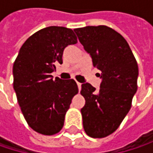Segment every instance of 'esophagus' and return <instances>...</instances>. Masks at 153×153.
Instances as JSON below:
<instances>
[{
  "label": "esophagus",
  "mask_w": 153,
  "mask_h": 153,
  "mask_svg": "<svg viewBox=\"0 0 153 153\" xmlns=\"http://www.w3.org/2000/svg\"><path fill=\"white\" fill-rule=\"evenodd\" d=\"M77 85H78V88H79V90H80V88H81V83L77 82Z\"/></svg>",
  "instance_id": "34e87169"
}]
</instances>
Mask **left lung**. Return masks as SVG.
<instances>
[{"label":"left lung","instance_id":"obj_1","mask_svg":"<svg viewBox=\"0 0 153 153\" xmlns=\"http://www.w3.org/2000/svg\"><path fill=\"white\" fill-rule=\"evenodd\" d=\"M74 31L102 79L98 89L87 82L81 85L86 100L80 109L83 128L90 137H105L130 110L137 90V63L127 41L113 29L98 25Z\"/></svg>","mask_w":153,"mask_h":153}]
</instances>
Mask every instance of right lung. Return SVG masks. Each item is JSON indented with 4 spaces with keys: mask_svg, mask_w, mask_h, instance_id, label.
<instances>
[{
    "mask_svg": "<svg viewBox=\"0 0 153 153\" xmlns=\"http://www.w3.org/2000/svg\"><path fill=\"white\" fill-rule=\"evenodd\" d=\"M72 29L48 26L29 37L13 65V87L28 125L36 132L51 136L64 126L65 116L78 93L74 79H53L56 64L63 63L68 45L76 44Z\"/></svg>",
    "mask_w": 153,
    "mask_h": 153,
    "instance_id": "right-lung-1",
    "label": "right lung"
}]
</instances>
